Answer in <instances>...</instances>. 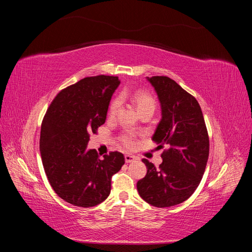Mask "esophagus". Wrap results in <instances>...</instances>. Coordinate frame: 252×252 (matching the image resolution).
<instances>
[{
  "label": "esophagus",
  "mask_w": 252,
  "mask_h": 252,
  "mask_svg": "<svg viewBox=\"0 0 252 252\" xmlns=\"http://www.w3.org/2000/svg\"><path fill=\"white\" fill-rule=\"evenodd\" d=\"M135 159H136V157H134V156H131V155H126V156H125V162H126L127 164L135 161Z\"/></svg>",
  "instance_id": "34e87169"
}]
</instances>
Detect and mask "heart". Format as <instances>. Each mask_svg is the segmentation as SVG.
Returning <instances> with one entry per match:
<instances>
[{
    "mask_svg": "<svg viewBox=\"0 0 252 252\" xmlns=\"http://www.w3.org/2000/svg\"><path fill=\"white\" fill-rule=\"evenodd\" d=\"M128 96H130L131 101L135 104L136 106V109H138L139 113L142 114L144 112H147V111H154L156 110L157 107V104H156V100L152 95H150L146 91H143V90H138V91H134V93L129 95L128 93L124 91V93H122L120 97H116L114 100L110 103L109 106V109H108V116L110 118H114L118 114L120 108H121V105H122V100L123 98H126ZM122 141L125 144L126 147H132L134 145V135L132 132H127L125 133L123 136H122Z\"/></svg>",
    "mask_w": 252,
    "mask_h": 252,
    "instance_id": "obj_1",
    "label": "heart"
}]
</instances>
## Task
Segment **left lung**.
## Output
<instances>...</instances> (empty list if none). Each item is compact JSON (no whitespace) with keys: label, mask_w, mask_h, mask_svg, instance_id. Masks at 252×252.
Segmentation results:
<instances>
[{"label":"left lung","mask_w":252,"mask_h":252,"mask_svg":"<svg viewBox=\"0 0 252 252\" xmlns=\"http://www.w3.org/2000/svg\"><path fill=\"white\" fill-rule=\"evenodd\" d=\"M155 88L161 120L152 135L158 147L168 144L158 167L143 159L147 167L136 188L142 199L155 207L181 204L195 191L209 156V139L202 109L195 98L168 77L146 78Z\"/></svg>","instance_id":"obj_1"}]
</instances>
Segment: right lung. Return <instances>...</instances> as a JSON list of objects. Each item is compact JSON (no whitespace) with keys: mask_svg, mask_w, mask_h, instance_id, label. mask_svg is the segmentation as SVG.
Here are the masks:
<instances>
[{"mask_svg":"<svg viewBox=\"0 0 252 252\" xmlns=\"http://www.w3.org/2000/svg\"><path fill=\"white\" fill-rule=\"evenodd\" d=\"M118 77L97 75L63 89L45 114L40 151L47 179L56 193L79 207H93L107 199L111 177L125 163L121 152L100 158L88 149L89 133L103 125Z\"/></svg>","mask_w":252,"mask_h":252,"instance_id":"right-lung-1","label":"right lung"}]
</instances>
